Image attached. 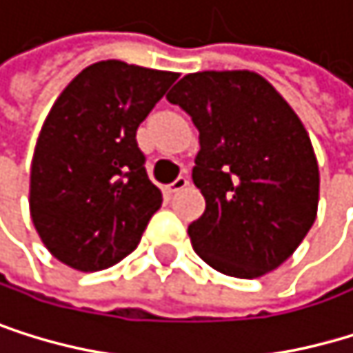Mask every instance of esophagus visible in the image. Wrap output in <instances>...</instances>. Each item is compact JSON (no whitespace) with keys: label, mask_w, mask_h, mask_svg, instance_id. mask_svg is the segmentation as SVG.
<instances>
[{"label":"esophagus","mask_w":353,"mask_h":353,"mask_svg":"<svg viewBox=\"0 0 353 353\" xmlns=\"http://www.w3.org/2000/svg\"><path fill=\"white\" fill-rule=\"evenodd\" d=\"M187 185H189L187 176H179V179H174V181L168 185V191H170V193H179V191H183Z\"/></svg>","instance_id":"34e87169"}]
</instances>
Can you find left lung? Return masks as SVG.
Listing matches in <instances>:
<instances>
[{
    "label": "left lung",
    "instance_id": "8db88e82",
    "mask_svg": "<svg viewBox=\"0 0 353 353\" xmlns=\"http://www.w3.org/2000/svg\"><path fill=\"white\" fill-rule=\"evenodd\" d=\"M200 132L191 179L206 200L189 238L208 265L252 280L280 268L312 229L320 172L301 119L252 71H200L166 94Z\"/></svg>",
    "mask_w": 353,
    "mask_h": 353
}]
</instances>
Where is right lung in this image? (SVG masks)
Listing matches in <instances>:
<instances>
[{"label": "right lung", "mask_w": 353, "mask_h": 353, "mask_svg": "<svg viewBox=\"0 0 353 353\" xmlns=\"http://www.w3.org/2000/svg\"><path fill=\"white\" fill-rule=\"evenodd\" d=\"M176 77L101 61L52 105L31 162L29 208L41 242L65 265L101 272L139 246L162 191L147 176L137 128Z\"/></svg>", "instance_id": "right-lung-1"}]
</instances>
